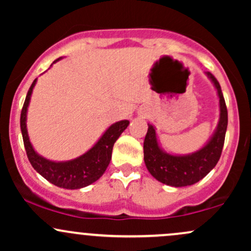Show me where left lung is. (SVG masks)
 I'll return each mask as SVG.
<instances>
[{
	"label": "left lung",
	"mask_w": 251,
	"mask_h": 251,
	"mask_svg": "<svg viewBox=\"0 0 251 251\" xmlns=\"http://www.w3.org/2000/svg\"><path fill=\"white\" fill-rule=\"evenodd\" d=\"M206 75L217 89L221 114L217 128L204 148L186 155L166 153L158 145L154 127L149 124L144 140V160L150 174L166 185L180 188L197 183L215 168L221 158L227 126V109L220 82L210 72H206Z\"/></svg>",
	"instance_id": "1"
}]
</instances>
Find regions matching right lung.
<instances>
[{
    "instance_id": "right-lung-1",
    "label": "right lung",
    "mask_w": 251,
    "mask_h": 251,
    "mask_svg": "<svg viewBox=\"0 0 251 251\" xmlns=\"http://www.w3.org/2000/svg\"><path fill=\"white\" fill-rule=\"evenodd\" d=\"M57 60L54 62H56ZM35 83L36 79L31 83L27 97H25L24 107L21 111V119H20L25 149L31 166L43 178H46L48 181L59 188L71 190L81 189L97 181L107 169L108 164L111 162L114 143L117 142L120 134L125 131L129 122L122 120V122H118L109 126L93 148L75 159L68 160V162H51L34 151L29 142V137H28L27 124H25L27 109Z\"/></svg>"
}]
</instances>
